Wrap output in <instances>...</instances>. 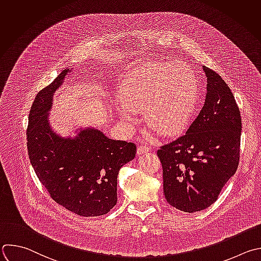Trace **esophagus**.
I'll return each mask as SVG.
<instances>
[{"label":"esophagus","mask_w":261,"mask_h":261,"mask_svg":"<svg viewBox=\"0 0 261 261\" xmlns=\"http://www.w3.org/2000/svg\"><path fill=\"white\" fill-rule=\"evenodd\" d=\"M149 150L148 146L145 145H139L137 147V154H142V153H146Z\"/></svg>","instance_id":"1"}]
</instances>
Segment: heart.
Returning <instances> with one entry per match:
<instances>
[{
    "label": "heart",
    "mask_w": 261,
    "mask_h": 261,
    "mask_svg": "<svg viewBox=\"0 0 261 261\" xmlns=\"http://www.w3.org/2000/svg\"><path fill=\"white\" fill-rule=\"evenodd\" d=\"M121 118L135 122L143 113L146 125L163 136L180 132L192 120L199 98V82L188 64L156 62L134 69L121 84Z\"/></svg>",
    "instance_id": "heart-1"
}]
</instances>
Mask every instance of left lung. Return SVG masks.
<instances>
[{"instance_id": "left-lung-1", "label": "left lung", "mask_w": 261, "mask_h": 261, "mask_svg": "<svg viewBox=\"0 0 261 261\" xmlns=\"http://www.w3.org/2000/svg\"><path fill=\"white\" fill-rule=\"evenodd\" d=\"M207 76L204 107L185 135L161 146L164 195L174 208L204 210L218 198L240 161L242 120L227 84L203 65Z\"/></svg>"}]
</instances>
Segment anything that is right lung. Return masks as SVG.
Wrapping results in <instances>:
<instances>
[{"instance_id":"1","label":"right lung","mask_w":261,"mask_h":261,"mask_svg":"<svg viewBox=\"0 0 261 261\" xmlns=\"http://www.w3.org/2000/svg\"><path fill=\"white\" fill-rule=\"evenodd\" d=\"M69 71L62 70L35 98L27 130L29 156L56 203L80 216H100L117 204L119 171L134 159L136 145L110 139L94 128L80 129L74 138L60 137L51 129L53 95Z\"/></svg>"}]
</instances>
